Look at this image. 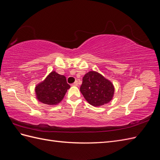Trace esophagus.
I'll return each instance as SVG.
<instances>
[{
    "instance_id": "obj_1",
    "label": "esophagus",
    "mask_w": 160,
    "mask_h": 160,
    "mask_svg": "<svg viewBox=\"0 0 160 160\" xmlns=\"http://www.w3.org/2000/svg\"><path fill=\"white\" fill-rule=\"evenodd\" d=\"M72 85V86H76V87H77L78 85V81L76 80V81L75 82L73 83Z\"/></svg>"
}]
</instances>
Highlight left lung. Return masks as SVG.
Wrapping results in <instances>:
<instances>
[{"instance_id":"1","label":"left lung","mask_w":160,"mask_h":160,"mask_svg":"<svg viewBox=\"0 0 160 160\" xmlns=\"http://www.w3.org/2000/svg\"><path fill=\"white\" fill-rule=\"evenodd\" d=\"M80 92L91 105L99 107L109 103L114 94V87L102 74L90 71L85 74Z\"/></svg>"}]
</instances>
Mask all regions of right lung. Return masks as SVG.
Returning a JSON list of instances; mask_svg holds the SVG:
<instances>
[{
    "mask_svg": "<svg viewBox=\"0 0 160 160\" xmlns=\"http://www.w3.org/2000/svg\"><path fill=\"white\" fill-rule=\"evenodd\" d=\"M70 88L65 76L55 71L48 74L45 80L36 85V98L44 104L54 106L60 103Z\"/></svg>",
    "mask_w": 160,
    "mask_h": 160,
    "instance_id": "1",
    "label": "right lung"
}]
</instances>
